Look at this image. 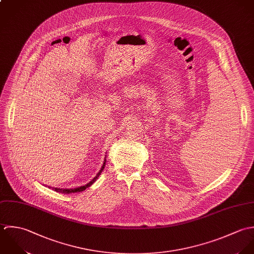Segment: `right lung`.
<instances>
[{
  "label": "right lung",
  "instance_id": "obj_1",
  "mask_svg": "<svg viewBox=\"0 0 254 254\" xmlns=\"http://www.w3.org/2000/svg\"><path fill=\"white\" fill-rule=\"evenodd\" d=\"M105 165H106V156H105V160H104V163H103V165H102L100 171L97 173V175L93 178L92 181H90L89 183H87V184L84 185V186H81V187L75 188V189H60V188H52V189L55 190V191H57V192H61V193H64V194H69V193H74V192L83 191V190H85L87 188L91 187V186L95 183V181H96V180L98 179V177L101 175L102 171H103L104 168H105ZM48 188H51V187H48Z\"/></svg>",
  "mask_w": 254,
  "mask_h": 254
}]
</instances>
